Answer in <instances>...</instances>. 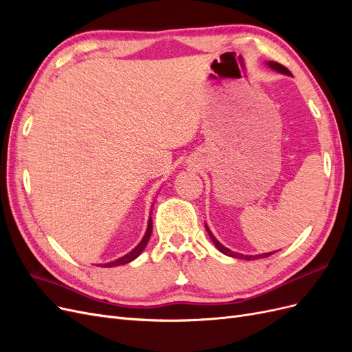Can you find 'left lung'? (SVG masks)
Instances as JSON below:
<instances>
[{
  "label": "left lung",
  "mask_w": 352,
  "mask_h": 352,
  "mask_svg": "<svg viewBox=\"0 0 352 352\" xmlns=\"http://www.w3.org/2000/svg\"><path fill=\"white\" fill-rule=\"evenodd\" d=\"M267 65L272 67V69H274V70H278V72H280V73H285V74H291V72L287 70L285 66H282V65H279V63H276V61H269ZM206 229H207V232H208V235H210V238H211V241L214 242V245L217 247V250L219 251H221L223 254H226V255H229V257H235V258H242V260H260V258H265V257H270V255L273 254V252H267V254H260V255H242V254H236V252H232L230 250H228L226 247H223V245L212 236V233L210 232V229L206 226Z\"/></svg>",
  "instance_id": "left-lung-1"
}]
</instances>
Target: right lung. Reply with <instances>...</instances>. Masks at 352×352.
<instances>
[{
  "label": "right lung",
  "instance_id": "add662e5",
  "mask_svg": "<svg viewBox=\"0 0 352 352\" xmlns=\"http://www.w3.org/2000/svg\"><path fill=\"white\" fill-rule=\"evenodd\" d=\"M151 232H153V220L150 219L148 220V228H146V232H145V235H144V238H142V241L138 243V247L135 248V250H132L129 254H126L124 257H122V258H117V260H114V261H111V263H105V264H101V267L104 265V267H116V265H122V264H127V263H131L132 260H135L138 255H140L142 251H144V248L146 247V243H148V241H150V236H151Z\"/></svg>",
  "mask_w": 352,
  "mask_h": 352
}]
</instances>
